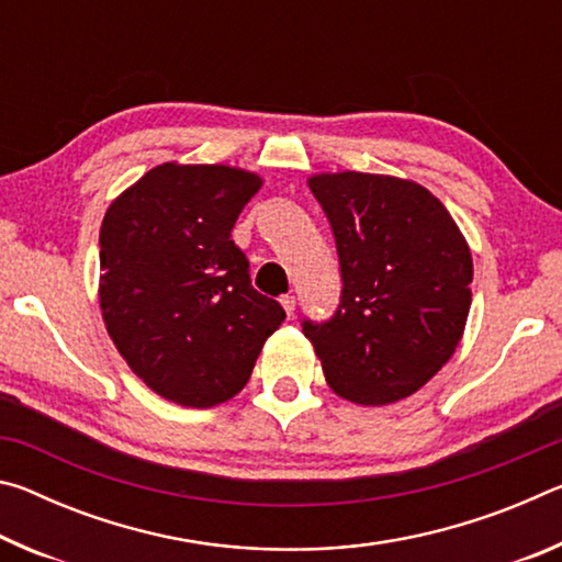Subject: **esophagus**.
Instances as JSON below:
<instances>
[{
    "label": "esophagus",
    "instance_id": "esophagus-1",
    "mask_svg": "<svg viewBox=\"0 0 562 562\" xmlns=\"http://www.w3.org/2000/svg\"><path fill=\"white\" fill-rule=\"evenodd\" d=\"M280 302H282L284 312H288V317H292V315H294V307H297V300H294L292 294H284V297H282Z\"/></svg>",
    "mask_w": 562,
    "mask_h": 562
}]
</instances>
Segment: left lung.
Segmentation results:
<instances>
[{
    "instance_id": "1",
    "label": "left lung",
    "mask_w": 562,
    "mask_h": 562,
    "mask_svg": "<svg viewBox=\"0 0 562 562\" xmlns=\"http://www.w3.org/2000/svg\"><path fill=\"white\" fill-rule=\"evenodd\" d=\"M310 190L335 235L341 294L329 319H304L327 384L355 404L422 389L459 347L473 260L429 190L392 176L327 173Z\"/></svg>"
}]
</instances>
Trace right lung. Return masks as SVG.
I'll list each match as a JSON object with an SVG mask.
<instances>
[{
  "label": "right lung",
  "mask_w": 562,
  "mask_h": 562,
  "mask_svg": "<svg viewBox=\"0 0 562 562\" xmlns=\"http://www.w3.org/2000/svg\"><path fill=\"white\" fill-rule=\"evenodd\" d=\"M262 180L231 166L164 164L101 223L103 322L156 394L215 406L250 379L284 310L250 282L233 225Z\"/></svg>",
  "instance_id": "1"
}]
</instances>
